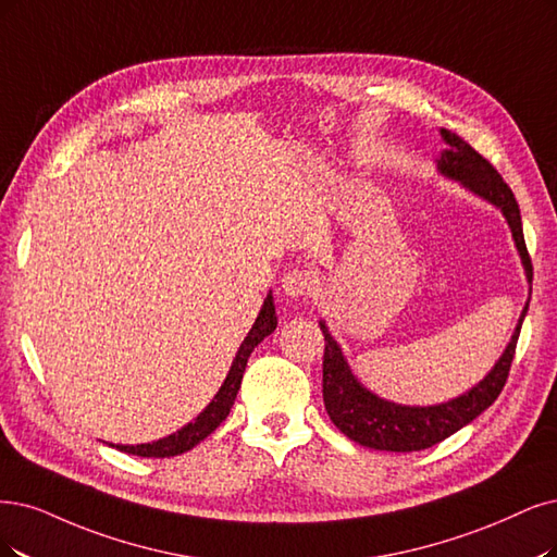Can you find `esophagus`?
Listing matches in <instances>:
<instances>
[{
	"mask_svg": "<svg viewBox=\"0 0 557 557\" xmlns=\"http://www.w3.org/2000/svg\"><path fill=\"white\" fill-rule=\"evenodd\" d=\"M317 280L310 271H302V268H296V271H289L282 277V292L289 298H305L314 292Z\"/></svg>",
	"mask_w": 557,
	"mask_h": 557,
	"instance_id": "obj_1",
	"label": "esophagus"
}]
</instances>
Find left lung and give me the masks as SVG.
<instances>
[{
	"label": "left lung",
	"instance_id": "obj_1",
	"mask_svg": "<svg viewBox=\"0 0 557 557\" xmlns=\"http://www.w3.org/2000/svg\"><path fill=\"white\" fill-rule=\"evenodd\" d=\"M445 139V149L441 151L438 172L451 181H459L466 190L486 199L500 209L505 215L511 238L517 243L521 263L525 268L528 284L532 286V263L523 238L521 211L509 185L503 176L493 170V164L480 156L475 149L463 141L459 135L441 131ZM532 292V289H530ZM528 314V302L519 317L517 331H513L500 360L493 364L491 372L468 393L436 404V406H401L395 401L381 399L372 389H367L348 367L339 344L327 331L325 321H321V331L325 337L323 351V404L333 424L344 436L356 441L358 445L387 451H418L445 441L461 426L470 424L478 416L498 399L500 389L507 383L509 367L517 351V342L523 319Z\"/></svg>",
	"mask_w": 557,
	"mask_h": 557
}]
</instances>
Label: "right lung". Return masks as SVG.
<instances>
[{
    "instance_id": "add662e5",
    "label": "right lung",
    "mask_w": 557,
    "mask_h": 557,
    "mask_svg": "<svg viewBox=\"0 0 557 557\" xmlns=\"http://www.w3.org/2000/svg\"><path fill=\"white\" fill-rule=\"evenodd\" d=\"M277 327V314H275V302H273V294H268L261 312L257 317V321L252 323L250 333L243 339L238 354L232 362L230 374H226L222 387L218 389V395L213 397V401L206 406L201 413L197 416L195 422H188L183 429H178L176 434L160 438L153 443H141V445H114L112 447L126 451V455H137V457H153V459H164V457H176L183 455V451L193 449L197 443H201L206 436H211L213 431L222 424V420H226L230 410L234 406V399L238 395V387L243 381V372L247 367V358L255 351V346L261 344L268 335H271Z\"/></svg>"
}]
</instances>
